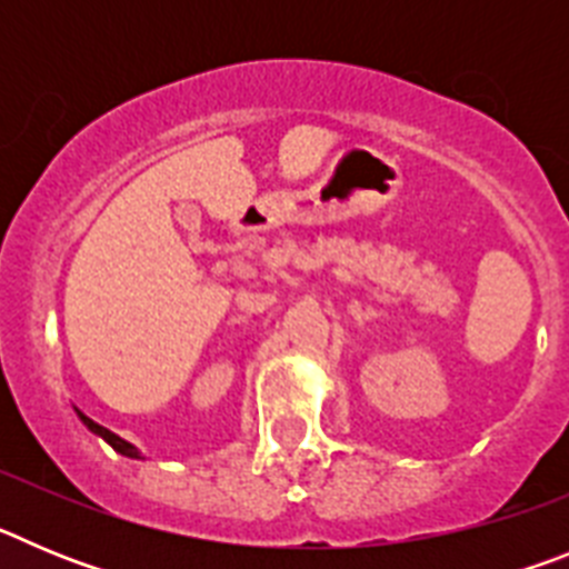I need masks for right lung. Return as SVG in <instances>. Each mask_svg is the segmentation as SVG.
<instances>
[{
	"label": "right lung",
	"mask_w": 569,
	"mask_h": 569,
	"mask_svg": "<svg viewBox=\"0 0 569 569\" xmlns=\"http://www.w3.org/2000/svg\"><path fill=\"white\" fill-rule=\"evenodd\" d=\"M77 416H79V419H82V425H84V427H88L90 433H97V436H102V439H104V441H108V445H110V447H113L116 453H122V456H128V459H142V456H139V450H136V447H133V445H130V441L119 439V436H116V433H110L108 427L97 425V421H93V419H88V416H84V413H79V410H77Z\"/></svg>",
	"instance_id": "obj_1"
}]
</instances>
